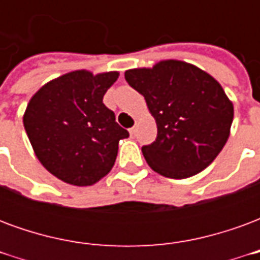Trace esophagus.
<instances>
[{
  "mask_svg": "<svg viewBox=\"0 0 260 260\" xmlns=\"http://www.w3.org/2000/svg\"><path fill=\"white\" fill-rule=\"evenodd\" d=\"M129 132H131V135L134 136L136 134V126H132V128H131L129 129Z\"/></svg>",
  "mask_w": 260,
  "mask_h": 260,
  "instance_id": "esophagus-1",
  "label": "esophagus"
}]
</instances>
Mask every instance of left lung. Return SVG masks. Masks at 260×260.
I'll return each instance as SVG.
<instances>
[{
  "label": "left lung",
  "mask_w": 260,
  "mask_h": 260,
  "mask_svg": "<svg viewBox=\"0 0 260 260\" xmlns=\"http://www.w3.org/2000/svg\"><path fill=\"white\" fill-rule=\"evenodd\" d=\"M125 80L145 97L157 124L156 141L142 147L147 164L182 180L212 163L230 136L234 107L213 76L182 61L129 69Z\"/></svg>",
  "instance_id": "obj_1"
}]
</instances>
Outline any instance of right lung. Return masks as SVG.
<instances>
[{"label":"right lung","instance_id":"1","mask_svg":"<svg viewBox=\"0 0 260 260\" xmlns=\"http://www.w3.org/2000/svg\"><path fill=\"white\" fill-rule=\"evenodd\" d=\"M118 72H69L31 97L23 125L37 158L64 182L86 186L113 169L118 142L129 132L115 122L103 97Z\"/></svg>","mask_w":260,"mask_h":260}]
</instances>
